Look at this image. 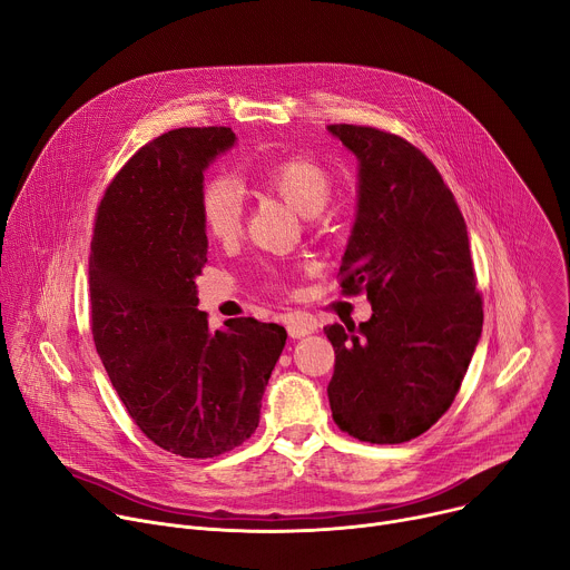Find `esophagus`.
Segmentation results:
<instances>
[{"instance_id": "esophagus-1", "label": "esophagus", "mask_w": 570, "mask_h": 570, "mask_svg": "<svg viewBox=\"0 0 570 570\" xmlns=\"http://www.w3.org/2000/svg\"><path fill=\"white\" fill-rule=\"evenodd\" d=\"M286 330H288V336H291V338H302V336L312 334V332L316 330V325L309 323V321H305V318L291 316V318L286 321Z\"/></svg>"}]
</instances>
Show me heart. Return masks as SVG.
<instances>
[{
	"label": "heart",
	"mask_w": 570,
	"mask_h": 570,
	"mask_svg": "<svg viewBox=\"0 0 570 570\" xmlns=\"http://www.w3.org/2000/svg\"><path fill=\"white\" fill-rule=\"evenodd\" d=\"M261 180L302 217L318 215L332 197L330 174L309 158H284L265 165ZM199 208L210 238L234 240L240 234L243 195L232 178L215 176L206 180Z\"/></svg>",
	"instance_id": "b5f03b06"
}]
</instances>
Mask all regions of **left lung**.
<instances>
[{
	"label": "left lung",
	"instance_id": "8db88e82",
	"mask_svg": "<svg viewBox=\"0 0 570 570\" xmlns=\"http://www.w3.org/2000/svg\"><path fill=\"white\" fill-rule=\"evenodd\" d=\"M327 132L357 158L341 288H364L373 312L360 327H325L336 355L330 407L348 435L399 444L449 410L481 338L468 226L420 148L364 126Z\"/></svg>",
	"mask_w": 570,
	"mask_h": 570
}]
</instances>
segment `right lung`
<instances>
[{
  "label": "right lung",
  "mask_w": 570,
  "mask_h": 570,
  "mask_svg": "<svg viewBox=\"0 0 570 570\" xmlns=\"http://www.w3.org/2000/svg\"><path fill=\"white\" fill-rule=\"evenodd\" d=\"M232 128H178L126 163L100 202L89 254L91 332L141 433L183 459H213L258 426L286 330L256 318L210 330L197 309L208 254L204 171Z\"/></svg>",
  "instance_id": "add662e5"
}]
</instances>
